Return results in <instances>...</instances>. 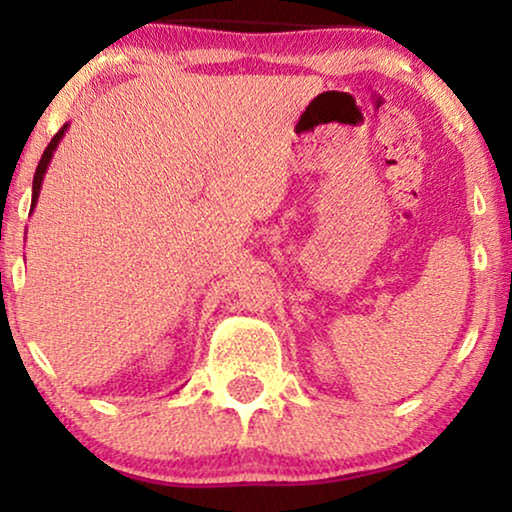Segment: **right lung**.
Listing matches in <instances>:
<instances>
[{
  "mask_svg": "<svg viewBox=\"0 0 512 512\" xmlns=\"http://www.w3.org/2000/svg\"><path fill=\"white\" fill-rule=\"evenodd\" d=\"M65 130H67V125H62V128H60L58 132H55L53 139H51V144L46 146L44 156H41V160H39V165H37V172H34V181H32V207L37 205V198H39V188H41V181H44V172H46L48 163H51V158H53V151H55V146H58V142H60V139H62V135H65Z\"/></svg>",
  "mask_w": 512,
  "mask_h": 512,
  "instance_id": "add662e5",
  "label": "right lung"
}]
</instances>
